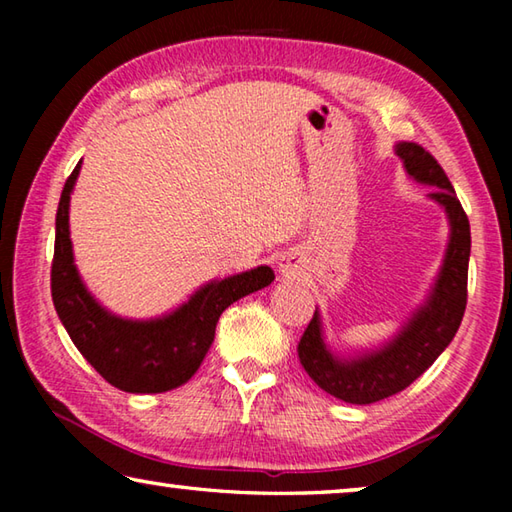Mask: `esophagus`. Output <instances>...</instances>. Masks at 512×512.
Returning <instances> with one entry per match:
<instances>
[{"mask_svg": "<svg viewBox=\"0 0 512 512\" xmlns=\"http://www.w3.org/2000/svg\"><path fill=\"white\" fill-rule=\"evenodd\" d=\"M280 273L284 275V277H291V275H296L298 273V262L293 257H282V262H280Z\"/></svg>", "mask_w": 512, "mask_h": 512, "instance_id": "esophagus-1", "label": "esophagus"}]
</instances>
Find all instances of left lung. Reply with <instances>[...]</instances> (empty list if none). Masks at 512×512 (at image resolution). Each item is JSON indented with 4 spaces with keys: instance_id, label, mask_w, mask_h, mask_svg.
<instances>
[{
    "instance_id": "obj_1",
    "label": "left lung",
    "mask_w": 512,
    "mask_h": 512,
    "mask_svg": "<svg viewBox=\"0 0 512 512\" xmlns=\"http://www.w3.org/2000/svg\"><path fill=\"white\" fill-rule=\"evenodd\" d=\"M404 169L420 185L433 187L427 194L443 207L449 221V241L443 266L422 305L413 311L391 341L381 348L354 352L348 357L332 352L325 343L320 311L307 325L298 343V357L307 375L350 404H372L404 391L427 370L461 327L467 305V264H470V221L456 198L447 173L436 158L413 142L395 144Z\"/></svg>"
}]
</instances>
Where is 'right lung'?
<instances>
[{"label":"right lung","mask_w":512,"mask_h":512,"mask_svg":"<svg viewBox=\"0 0 512 512\" xmlns=\"http://www.w3.org/2000/svg\"><path fill=\"white\" fill-rule=\"evenodd\" d=\"M81 162L67 178L56 212L51 298L60 323L90 366L119 391L164 393L183 386L201 368L219 316L232 302L268 287L275 280L273 268L257 266L207 282L185 305L158 318L133 320L112 314L88 291L74 264L69 198Z\"/></svg>","instance_id":"obj_1"}]
</instances>
